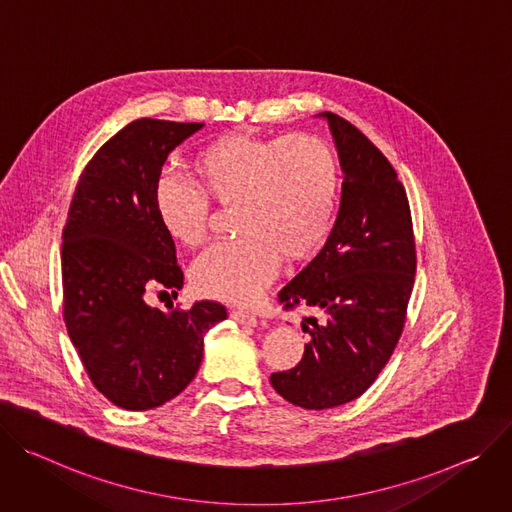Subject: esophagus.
I'll list each match as a JSON object with an SVG mask.
<instances>
[{"label": "esophagus", "mask_w": 512, "mask_h": 512, "mask_svg": "<svg viewBox=\"0 0 512 512\" xmlns=\"http://www.w3.org/2000/svg\"><path fill=\"white\" fill-rule=\"evenodd\" d=\"M230 317H232L236 323H240V325H248V327H256V325H258L256 315H252V313H248V311H242V309H234V311L230 313Z\"/></svg>", "instance_id": "1"}]
</instances>
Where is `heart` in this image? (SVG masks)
I'll use <instances>...</instances> for the list:
<instances>
[{
  "mask_svg": "<svg viewBox=\"0 0 512 512\" xmlns=\"http://www.w3.org/2000/svg\"><path fill=\"white\" fill-rule=\"evenodd\" d=\"M191 168L211 199L238 207L234 227L240 236L215 246L191 272L193 287L203 297L252 303L274 276L280 258H309L331 230L339 168L321 138L225 134L199 148ZM204 194L173 177L154 187L162 227L187 248L203 246L209 236Z\"/></svg>",
  "mask_w": 512,
  "mask_h": 512,
  "instance_id": "1",
  "label": "heart"
}]
</instances>
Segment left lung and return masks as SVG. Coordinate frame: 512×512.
<instances>
[{
  "instance_id": "1",
  "label": "left lung",
  "mask_w": 512,
  "mask_h": 512,
  "mask_svg": "<svg viewBox=\"0 0 512 512\" xmlns=\"http://www.w3.org/2000/svg\"><path fill=\"white\" fill-rule=\"evenodd\" d=\"M329 126L342 197L321 252L278 293L287 309L307 307L311 335L301 362L270 384L303 409H333L368 390L405 327L415 282L409 201L384 154L350 122L319 113Z\"/></svg>"
}]
</instances>
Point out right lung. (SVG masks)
<instances>
[{
	"label": "right lung",
	"mask_w": 512,
	"mask_h": 512,
	"mask_svg": "<svg viewBox=\"0 0 512 512\" xmlns=\"http://www.w3.org/2000/svg\"><path fill=\"white\" fill-rule=\"evenodd\" d=\"M203 124L142 118L85 166L63 232L65 323L95 388L116 407L148 411L181 394L203 360L205 333L227 317L199 301L160 311L150 287H183L175 242L154 207L168 154Z\"/></svg>",
	"instance_id": "right-lung-1"
}]
</instances>
